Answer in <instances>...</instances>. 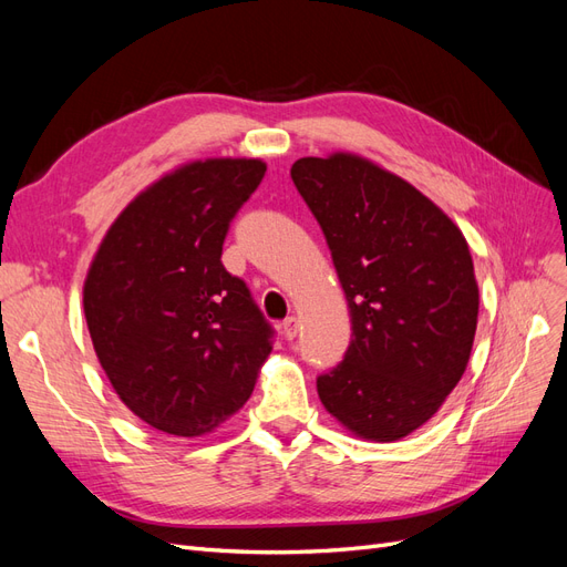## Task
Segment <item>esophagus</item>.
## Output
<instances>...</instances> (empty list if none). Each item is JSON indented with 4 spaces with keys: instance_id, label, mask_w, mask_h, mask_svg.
Instances as JSON below:
<instances>
[{
    "instance_id": "1",
    "label": "esophagus",
    "mask_w": 567,
    "mask_h": 567,
    "mask_svg": "<svg viewBox=\"0 0 567 567\" xmlns=\"http://www.w3.org/2000/svg\"><path fill=\"white\" fill-rule=\"evenodd\" d=\"M298 331H300V323H298L296 317H288V319L281 323V333H284L286 340H293V338L298 336Z\"/></svg>"
}]
</instances>
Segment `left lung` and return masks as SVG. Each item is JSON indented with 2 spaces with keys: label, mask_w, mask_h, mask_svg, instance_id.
I'll list each match as a JSON object with an SVG mask.
<instances>
[{
  "label": "left lung",
  "mask_w": 567,
  "mask_h": 567,
  "mask_svg": "<svg viewBox=\"0 0 567 567\" xmlns=\"http://www.w3.org/2000/svg\"><path fill=\"white\" fill-rule=\"evenodd\" d=\"M290 177L326 236L352 321L342 362L317 379L319 400L357 437H406L468 364L480 300L466 238L419 188L352 153L300 158Z\"/></svg>",
  "instance_id": "left-lung-1"
}]
</instances>
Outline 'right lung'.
<instances>
[{"label":"right lung","mask_w":567,"mask_h":567,"mask_svg":"<svg viewBox=\"0 0 567 567\" xmlns=\"http://www.w3.org/2000/svg\"><path fill=\"white\" fill-rule=\"evenodd\" d=\"M257 158L177 167L117 215L84 279L101 367L134 416L177 437L241 409L274 329L221 265L231 219L260 186Z\"/></svg>","instance_id":"right-lung-1"}]
</instances>
